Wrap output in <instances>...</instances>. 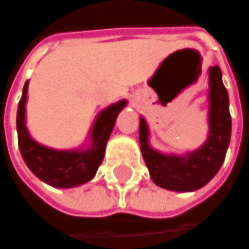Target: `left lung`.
<instances>
[{
    "label": "left lung",
    "mask_w": 249,
    "mask_h": 249,
    "mask_svg": "<svg viewBox=\"0 0 249 249\" xmlns=\"http://www.w3.org/2000/svg\"><path fill=\"white\" fill-rule=\"evenodd\" d=\"M231 135L229 95L218 66L210 69V135L198 150L180 156H164L149 146L144 118L139 123V143L143 160L154 183L168 190L193 192L218 174L226 157Z\"/></svg>",
    "instance_id": "8db88e82"
}]
</instances>
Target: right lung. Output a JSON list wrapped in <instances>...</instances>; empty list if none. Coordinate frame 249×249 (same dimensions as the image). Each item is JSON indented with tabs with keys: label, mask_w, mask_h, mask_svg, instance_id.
Listing matches in <instances>:
<instances>
[{
	"label": "right lung",
	"mask_w": 249,
	"mask_h": 249,
	"mask_svg": "<svg viewBox=\"0 0 249 249\" xmlns=\"http://www.w3.org/2000/svg\"><path fill=\"white\" fill-rule=\"evenodd\" d=\"M27 87L29 81H26L23 87L16 117L19 149L26 165L42 182L55 187L67 189L90 180L103 161L106 143L113 131L117 116L126 105V100L108 106L99 114L90 133L92 146L88 150H53L33 141L27 132L24 124Z\"/></svg>",
	"instance_id": "1"
}]
</instances>
